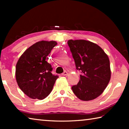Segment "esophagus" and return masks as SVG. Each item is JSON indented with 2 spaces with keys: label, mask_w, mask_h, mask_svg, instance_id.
Instances as JSON below:
<instances>
[{
  "label": "esophagus",
  "mask_w": 129,
  "mask_h": 129,
  "mask_svg": "<svg viewBox=\"0 0 129 129\" xmlns=\"http://www.w3.org/2000/svg\"><path fill=\"white\" fill-rule=\"evenodd\" d=\"M61 75H62V76H67L68 75V73L67 72L65 71L64 73H62L61 74Z\"/></svg>",
  "instance_id": "1"
}]
</instances>
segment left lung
<instances>
[{
  "label": "left lung",
  "instance_id": "8db88e82",
  "mask_svg": "<svg viewBox=\"0 0 129 129\" xmlns=\"http://www.w3.org/2000/svg\"><path fill=\"white\" fill-rule=\"evenodd\" d=\"M76 69L82 72L78 84L72 87L81 100L90 101L103 93L111 77L110 61L105 52L96 44L85 40H69Z\"/></svg>",
  "mask_w": 129,
  "mask_h": 129
}]
</instances>
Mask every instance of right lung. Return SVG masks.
<instances>
[{
	"instance_id": "right-lung-1",
	"label": "right lung",
	"mask_w": 129,
	"mask_h": 129,
	"mask_svg": "<svg viewBox=\"0 0 129 129\" xmlns=\"http://www.w3.org/2000/svg\"><path fill=\"white\" fill-rule=\"evenodd\" d=\"M57 44L55 41H40L26 49L16 65V80L20 89L30 99L43 100L51 92L58 76L52 75L46 60Z\"/></svg>"
}]
</instances>
